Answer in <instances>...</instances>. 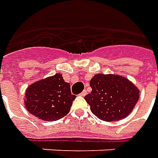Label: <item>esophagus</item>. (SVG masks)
I'll return each instance as SVG.
<instances>
[{
    "label": "esophagus",
    "mask_w": 158,
    "mask_h": 158,
    "mask_svg": "<svg viewBox=\"0 0 158 158\" xmlns=\"http://www.w3.org/2000/svg\"><path fill=\"white\" fill-rule=\"evenodd\" d=\"M87 95V90L85 89V90H83V91L81 92V94H80V96H85Z\"/></svg>",
    "instance_id": "esophagus-1"
}]
</instances>
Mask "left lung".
Masks as SVG:
<instances>
[{
	"label": "left lung",
	"mask_w": 158,
	"mask_h": 158,
	"mask_svg": "<svg viewBox=\"0 0 158 158\" xmlns=\"http://www.w3.org/2000/svg\"><path fill=\"white\" fill-rule=\"evenodd\" d=\"M91 93L84 96L91 112L99 119L115 122L131 113L139 99V90L118 75L97 74L89 82Z\"/></svg>",
	"instance_id": "left-lung-1"
}]
</instances>
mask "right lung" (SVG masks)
Masks as SVG:
<instances>
[{"label": "right lung", "instance_id": "obj_1", "mask_svg": "<svg viewBox=\"0 0 158 158\" xmlns=\"http://www.w3.org/2000/svg\"><path fill=\"white\" fill-rule=\"evenodd\" d=\"M76 97L71 94L70 84L64 81L62 75L56 74L27 87L25 106L40 119L56 121L69 112Z\"/></svg>", "mask_w": 158, "mask_h": 158}]
</instances>
